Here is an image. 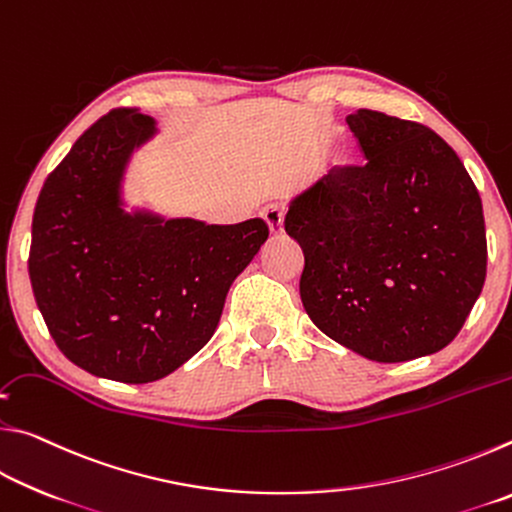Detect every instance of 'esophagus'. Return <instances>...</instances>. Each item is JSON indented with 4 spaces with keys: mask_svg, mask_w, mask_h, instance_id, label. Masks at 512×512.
Returning <instances> with one entry per match:
<instances>
[{
    "mask_svg": "<svg viewBox=\"0 0 512 512\" xmlns=\"http://www.w3.org/2000/svg\"><path fill=\"white\" fill-rule=\"evenodd\" d=\"M262 219L266 221L271 235H280L284 230V210L280 205H266L262 210Z\"/></svg>",
    "mask_w": 512,
    "mask_h": 512,
    "instance_id": "esophagus-1",
    "label": "esophagus"
}]
</instances>
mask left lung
Listing matches in <instances>:
<instances>
[{
  "label": "left lung",
  "mask_w": 512,
  "mask_h": 512,
  "mask_svg": "<svg viewBox=\"0 0 512 512\" xmlns=\"http://www.w3.org/2000/svg\"><path fill=\"white\" fill-rule=\"evenodd\" d=\"M345 121L368 164L302 189L284 219L305 253L302 305L370 361L427 357L454 341L481 296V196L431 128L377 110Z\"/></svg>",
  "instance_id": "obj_1"
}]
</instances>
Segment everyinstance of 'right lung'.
<instances>
[{"label":"right lung","mask_w":512,"mask_h":512,"mask_svg":"<svg viewBox=\"0 0 512 512\" xmlns=\"http://www.w3.org/2000/svg\"><path fill=\"white\" fill-rule=\"evenodd\" d=\"M158 121L112 110L49 173L33 212L29 275L60 352L103 379L149 384L212 339L230 284L268 239L237 225L126 210L135 151Z\"/></svg>","instance_id":"1"}]
</instances>
